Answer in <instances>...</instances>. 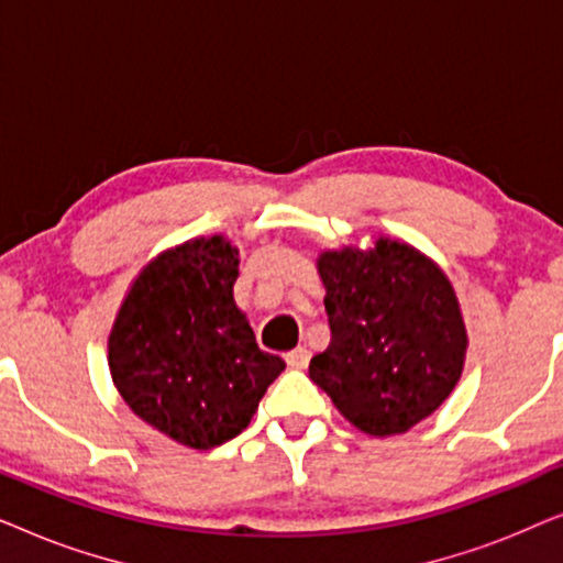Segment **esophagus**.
<instances>
[{
  "instance_id": "34e87169",
  "label": "esophagus",
  "mask_w": 563,
  "mask_h": 563,
  "mask_svg": "<svg viewBox=\"0 0 563 563\" xmlns=\"http://www.w3.org/2000/svg\"><path fill=\"white\" fill-rule=\"evenodd\" d=\"M284 358H287V364H289L291 368H307V364H310V351L299 345V349L289 351Z\"/></svg>"
}]
</instances>
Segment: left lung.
Here are the masks:
<instances>
[{
	"mask_svg": "<svg viewBox=\"0 0 563 563\" xmlns=\"http://www.w3.org/2000/svg\"><path fill=\"white\" fill-rule=\"evenodd\" d=\"M330 345L310 379L368 435L407 433L456 387L466 328L451 282L407 243L379 238L372 251H328Z\"/></svg>",
	"mask_w": 563,
	"mask_h": 563,
	"instance_id": "left-lung-1",
	"label": "left lung"
}]
</instances>
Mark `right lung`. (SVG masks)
<instances>
[{"instance_id": "add662e5", "label": "right lung", "mask_w": 563, "mask_h": 563, "mask_svg": "<svg viewBox=\"0 0 563 563\" xmlns=\"http://www.w3.org/2000/svg\"><path fill=\"white\" fill-rule=\"evenodd\" d=\"M238 249L199 238L137 276L110 335L114 387L137 418L207 451L243 433L284 361L235 307Z\"/></svg>"}]
</instances>
